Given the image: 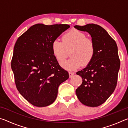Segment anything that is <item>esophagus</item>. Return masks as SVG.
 <instances>
[{"label": "esophagus", "mask_w": 128, "mask_h": 128, "mask_svg": "<svg viewBox=\"0 0 128 128\" xmlns=\"http://www.w3.org/2000/svg\"><path fill=\"white\" fill-rule=\"evenodd\" d=\"M75 74L74 72H69V77L71 78L72 77V76L73 75Z\"/></svg>", "instance_id": "34e87169"}]
</instances>
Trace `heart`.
Segmentation results:
<instances>
[{
  "instance_id": "1",
  "label": "heart",
  "mask_w": 128,
  "mask_h": 128,
  "mask_svg": "<svg viewBox=\"0 0 128 128\" xmlns=\"http://www.w3.org/2000/svg\"><path fill=\"white\" fill-rule=\"evenodd\" d=\"M52 52L58 62L66 59L70 52V58L61 62L67 70H75L81 66H87L94 58L95 45L92 39L86 38L85 34L77 29L67 32L62 37V42L58 40L52 43Z\"/></svg>"
}]
</instances>
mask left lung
Listing matches in <instances>:
<instances>
[{
  "mask_svg": "<svg viewBox=\"0 0 128 128\" xmlns=\"http://www.w3.org/2000/svg\"><path fill=\"white\" fill-rule=\"evenodd\" d=\"M90 34L95 45V54L90 63L76 74L82 77V83L76 90L83 104L98 107L113 93L118 82L120 66L115 41L102 27L94 24L74 26Z\"/></svg>",
  "mask_w": 128,
  "mask_h": 128,
  "instance_id": "8db88e82",
  "label": "left lung"
}]
</instances>
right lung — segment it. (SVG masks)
Instances as JSON below:
<instances>
[{"instance_id": "obj_1", "label": "right lung", "mask_w": 128, "mask_h": 128, "mask_svg": "<svg viewBox=\"0 0 128 128\" xmlns=\"http://www.w3.org/2000/svg\"><path fill=\"white\" fill-rule=\"evenodd\" d=\"M67 24H37L17 39L11 61L15 84L34 106L46 107L57 97L58 88L69 78L52 52V43L69 28Z\"/></svg>"}]
</instances>
